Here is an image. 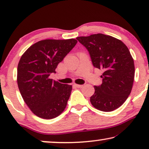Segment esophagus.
<instances>
[{"label":"esophagus","instance_id":"34e87169","mask_svg":"<svg viewBox=\"0 0 149 149\" xmlns=\"http://www.w3.org/2000/svg\"><path fill=\"white\" fill-rule=\"evenodd\" d=\"M74 86L77 88H81V87H83V85H78V84H74Z\"/></svg>","mask_w":149,"mask_h":149}]
</instances>
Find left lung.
Wrapping results in <instances>:
<instances>
[{
	"label": "left lung",
	"instance_id": "8db88e82",
	"mask_svg": "<svg viewBox=\"0 0 149 149\" xmlns=\"http://www.w3.org/2000/svg\"><path fill=\"white\" fill-rule=\"evenodd\" d=\"M89 52L93 66L104 71L102 83L94 86L91 104L104 112H111L125 102L133 86L134 62L121 40L103 34L77 37Z\"/></svg>",
	"mask_w": 149,
	"mask_h": 149
}]
</instances>
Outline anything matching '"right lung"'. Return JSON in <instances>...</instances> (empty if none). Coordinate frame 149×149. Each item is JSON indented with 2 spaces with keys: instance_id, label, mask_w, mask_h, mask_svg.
Masks as SVG:
<instances>
[{
  "instance_id": "right-lung-1",
  "label": "right lung",
  "mask_w": 149,
  "mask_h": 149,
  "mask_svg": "<svg viewBox=\"0 0 149 149\" xmlns=\"http://www.w3.org/2000/svg\"><path fill=\"white\" fill-rule=\"evenodd\" d=\"M74 38L45 39L30 46L20 58L17 81L20 93L32 113L51 119L64 111L72 85L49 79L65 56L76 45Z\"/></svg>"
}]
</instances>
